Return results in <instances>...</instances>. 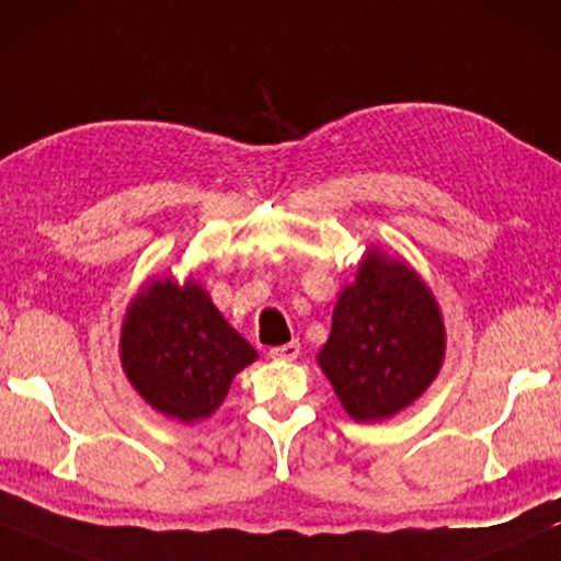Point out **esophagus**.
I'll use <instances>...</instances> for the list:
<instances>
[{
	"label": "esophagus",
	"mask_w": 561,
	"mask_h": 561,
	"mask_svg": "<svg viewBox=\"0 0 561 561\" xmlns=\"http://www.w3.org/2000/svg\"><path fill=\"white\" fill-rule=\"evenodd\" d=\"M270 356L274 360H295L299 356V343L297 341H289L284 345H277V348L270 351Z\"/></svg>",
	"instance_id": "esophagus-1"
}]
</instances>
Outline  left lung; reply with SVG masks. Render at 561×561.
Listing matches in <instances>:
<instances>
[{
	"label": "left lung",
	"mask_w": 561,
	"mask_h": 561,
	"mask_svg": "<svg viewBox=\"0 0 561 561\" xmlns=\"http://www.w3.org/2000/svg\"><path fill=\"white\" fill-rule=\"evenodd\" d=\"M445 320L430 284L401 256L370 247L345 284L318 353L353 422H383L412 407L445 360Z\"/></svg>",
	"instance_id": "obj_1"
}]
</instances>
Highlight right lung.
<instances>
[{
  "instance_id": "add662e5",
  "label": "right lung",
  "mask_w": 561,
  "mask_h": 561,
  "mask_svg": "<svg viewBox=\"0 0 561 561\" xmlns=\"http://www.w3.org/2000/svg\"><path fill=\"white\" fill-rule=\"evenodd\" d=\"M122 368L134 391L168 420L195 424L224 404L233 376L259 353L228 325L193 277L149 279L126 305Z\"/></svg>"
}]
</instances>
